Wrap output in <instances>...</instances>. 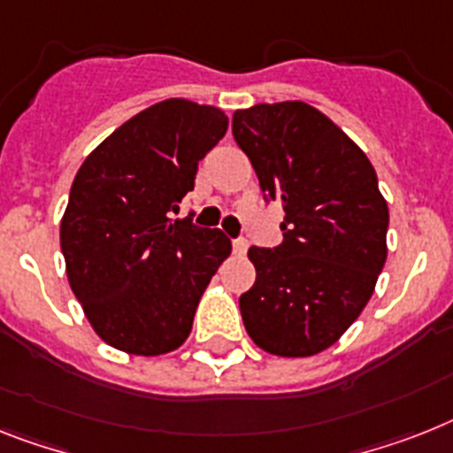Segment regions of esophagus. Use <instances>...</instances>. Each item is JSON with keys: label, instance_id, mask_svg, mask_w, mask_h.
<instances>
[{"label": "esophagus", "instance_id": "esophagus-1", "mask_svg": "<svg viewBox=\"0 0 453 453\" xmlns=\"http://www.w3.org/2000/svg\"><path fill=\"white\" fill-rule=\"evenodd\" d=\"M245 252H248V241H242V238L234 241V254H235V257H245Z\"/></svg>", "mask_w": 453, "mask_h": 453}]
</instances>
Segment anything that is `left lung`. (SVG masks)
Returning <instances> with one entry per match:
<instances>
[{
  "mask_svg": "<svg viewBox=\"0 0 453 453\" xmlns=\"http://www.w3.org/2000/svg\"><path fill=\"white\" fill-rule=\"evenodd\" d=\"M234 138L261 192L285 208V241L250 248L257 268L241 312L254 345L275 357H315L368 305L387 261L388 205L365 152L303 101L234 113Z\"/></svg>",
  "mask_w": 453,
  "mask_h": 453,
  "instance_id": "1",
  "label": "left lung"
}]
</instances>
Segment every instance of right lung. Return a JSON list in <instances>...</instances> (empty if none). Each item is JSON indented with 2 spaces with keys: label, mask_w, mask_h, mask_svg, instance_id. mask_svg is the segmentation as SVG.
<instances>
[{
  "label": "right lung",
  "mask_w": 453,
  "mask_h": 453,
  "mask_svg": "<svg viewBox=\"0 0 453 453\" xmlns=\"http://www.w3.org/2000/svg\"><path fill=\"white\" fill-rule=\"evenodd\" d=\"M226 127L215 106L159 101L119 125L78 168L59 224L66 278L89 326L119 352L178 349L231 254L219 229L173 219Z\"/></svg>",
  "instance_id": "1"
}]
</instances>
